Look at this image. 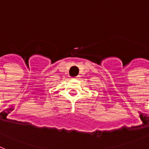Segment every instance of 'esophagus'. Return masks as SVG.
Returning <instances> with one entry per match:
<instances>
[{
    "label": "esophagus",
    "instance_id": "1",
    "mask_svg": "<svg viewBox=\"0 0 149 149\" xmlns=\"http://www.w3.org/2000/svg\"><path fill=\"white\" fill-rule=\"evenodd\" d=\"M79 76H78V77H75V78H74V79H79Z\"/></svg>",
    "mask_w": 149,
    "mask_h": 149
}]
</instances>
